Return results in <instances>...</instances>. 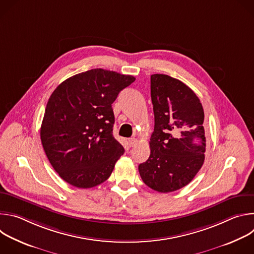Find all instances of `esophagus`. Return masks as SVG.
<instances>
[{"mask_svg": "<svg viewBox=\"0 0 254 254\" xmlns=\"http://www.w3.org/2000/svg\"><path fill=\"white\" fill-rule=\"evenodd\" d=\"M137 142V139L135 138V137H130L129 139H128V144H129V147H133V146H135V143Z\"/></svg>", "mask_w": 254, "mask_h": 254, "instance_id": "34e87169", "label": "esophagus"}]
</instances>
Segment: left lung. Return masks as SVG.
I'll list each match as a JSON object with an SVG mask.
<instances>
[{
    "mask_svg": "<svg viewBox=\"0 0 254 254\" xmlns=\"http://www.w3.org/2000/svg\"><path fill=\"white\" fill-rule=\"evenodd\" d=\"M151 97L155 115L151 154L138 172L153 190L174 192L188 185L204 163L203 106L189 86L166 74L151 76Z\"/></svg>",
    "mask_w": 254,
    "mask_h": 254,
    "instance_id": "left-lung-1",
    "label": "left lung"
}]
</instances>
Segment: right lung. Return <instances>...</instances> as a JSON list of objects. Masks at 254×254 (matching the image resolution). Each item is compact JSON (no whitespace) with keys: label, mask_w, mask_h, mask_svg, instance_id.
I'll list each match as a JSON object with an SVG mask.
<instances>
[{"label":"right lung","mask_w":254,"mask_h":254,"mask_svg":"<svg viewBox=\"0 0 254 254\" xmlns=\"http://www.w3.org/2000/svg\"><path fill=\"white\" fill-rule=\"evenodd\" d=\"M134 80L96 68L64 80L51 94L40 136L50 164L68 184L92 188L112 175L125 153L113 134L112 104Z\"/></svg>","instance_id":"1"}]
</instances>
